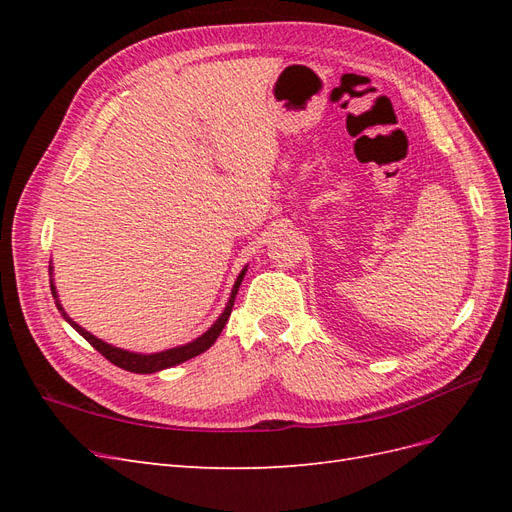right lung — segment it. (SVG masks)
Returning <instances> with one entry per match:
<instances>
[{
    "mask_svg": "<svg viewBox=\"0 0 512 512\" xmlns=\"http://www.w3.org/2000/svg\"><path fill=\"white\" fill-rule=\"evenodd\" d=\"M245 271H247V269H243V271L239 273L235 286H232V292H230V299H228L226 309L222 312V316H220L218 320H215V324H213V327H211L207 333H203V335H200L198 339H194V342H190V344L179 346V348H170V350H164V352H156V354H136V352H128V350L115 348V346H111V344H104L102 339L94 337L89 331H85L83 327H79V324H76V322L64 312V309H61L59 301H55V303H57V309L61 312V316H64V318L72 324V327H74L76 331H79V333L87 339V342L104 356V359H108L113 365H117V367H121V369L134 371V374H153V371H160V369H166V367L179 365V363L188 361V359H194V356L203 354L207 348H211V346L215 344V339L220 337L222 329L226 327V322H228V318H230L232 305H235L237 290H239V286H241V280H243ZM51 292H53V297L57 299V292H55V286H53V284H51Z\"/></svg>",
    "mask_w": 512,
    "mask_h": 512,
    "instance_id": "right-lung-1",
    "label": "right lung"
}]
</instances>
